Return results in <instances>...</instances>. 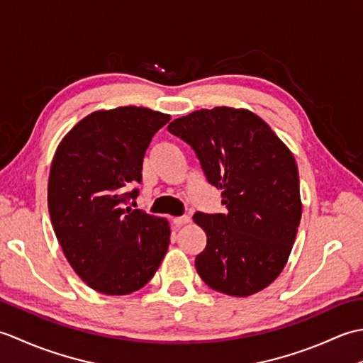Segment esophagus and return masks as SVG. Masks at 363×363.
<instances>
[{
    "mask_svg": "<svg viewBox=\"0 0 363 363\" xmlns=\"http://www.w3.org/2000/svg\"><path fill=\"white\" fill-rule=\"evenodd\" d=\"M189 221H190V217H187V215H184V217L173 218V225L174 226H182V225H187Z\"/></svg>",
    "mask_w": 363,
    "mask_h": 363,
    "instance_id": "obj_1",
    "label": "esophagus"
}]
</instances>
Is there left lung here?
<instances>
[{"label": "left lung", "mask_w": 363, "mask_h": 363, "mask_svg": "<svg viewBox=\"0 0 363 363\" xmlns=\"http://www.w3.org/2000/svg\"><path fill=\"white\" fill-rule=\"evenodd\" d=\"M189 143L226 213L196 212L207 245L201 279L229 296H250L281 274L303 213L295 157L259 115L234 107L195 111L168 125Z\"/></svg>", "instance_id": "left-lung-1"}]
</instances>
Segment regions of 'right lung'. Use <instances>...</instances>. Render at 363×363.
Listing matches in <instances>:
<instances>
[{"label":"right lung","mask_w":363,"mask_h":363,"mask_svg":"<svg viewBox=\"0 0 363 363\" xmlns=\"http://www.w3.org/2000/svg\"><path fill=\"white\" fill-rule=\"evenodd\" d=\"M169 115L126 106L96 111L72 128L52 157L48 211L68 264L90 289L120 296L140 290L168 250L169 226L126 203L138 190L152 135Z\"/></svg>","instance_id":"obj_1"}]
</instances>
